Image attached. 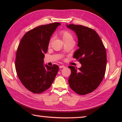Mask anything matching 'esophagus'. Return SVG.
<instances>
[{"label":"esophagus","instance_id":"esophagus-1","mask_svg":"<svg viewBox=\"0 0 122 122\" xmlns=\"http://www.w3.org/2000/svg\"><path fill=\"white\" fill-rule=\"evenodd\" d=\"M59 68H60V69H62V68H65V66H59Z\"/></svg>","mask_w":122,"mask_h":122}]
</instances>
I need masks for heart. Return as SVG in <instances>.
Segmentation results:
<instances>
[{"instance_id":"heart-1","label":"heart","mask_w":122,"mask_h":122,"mask_svg":"<svg viewBox=\"0 0 122 122\" xmlns=\"http://www.w3.org/2000/svg\"><path fill=\"white\" fill-rule=\"evenodd\" d=\"M60 35L61 37L62 38V39L63 41H66V40H73V36L71 34V33L68 31L66 30H62L61 31L60 33ZM51 39L50 40V42H51Z\"/></svg>"}]
</instances>
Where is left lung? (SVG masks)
Returning <instances> with one entry per match:
<instances>
[{
    "mask_svg": "<svg viewBox=\"0 0 122 122\" xmlns=\"http://www.w3.org/2000/svg\"><path fill=\"white\" fill-rule=\"evenodd\" d=\"M78 38L79 49L73 58L81 64L77 70L69 66L71 73L69 79L71 89L80 95L91 93L99 86L104 78L107 67V52L105 46L97 32L81 25H67Z\"/></svg>",
    "mask_w": 122,
    "mask_h": 122,
    "instance_id": "left-lung-1",
    "label": "left lung"
}]
</instances>
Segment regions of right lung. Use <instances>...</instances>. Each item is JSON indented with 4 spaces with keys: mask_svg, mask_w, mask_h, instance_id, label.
<instances>
[{
    "mask_svg": "<svg viewBox=\"0 0 122 122\" xmlns=\"http://www.w3.org/2000/svg\"><path fill=\"white\" fill-rule=\"evenodd\" d=\"M61 24L54 22L39 25L23 36L18 46L15 68L20 81L27 90L39 94L51 86L59 66H44L45 53L47 52L50 39Z\"/></svg>",
    "mask_w": 122,
    "mask_h": 122,
    "instance_id": "obj_1",
    "label": "right lung"
}]
</instances>
